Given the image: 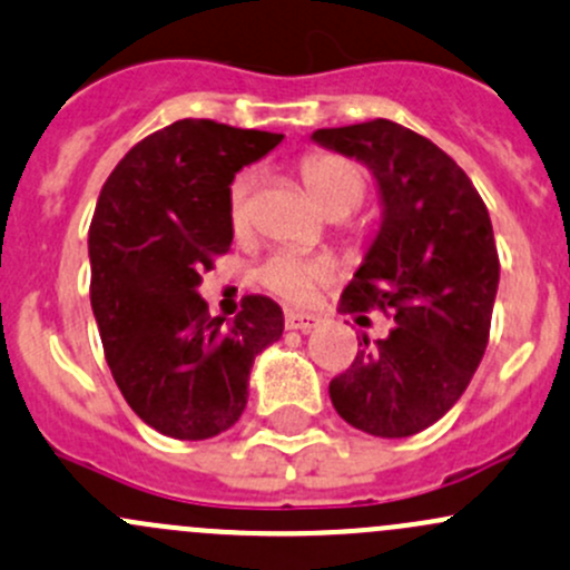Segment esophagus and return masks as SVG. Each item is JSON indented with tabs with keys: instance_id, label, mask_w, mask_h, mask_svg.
<instances>
[{
	"instance_id": "esophagus-1",
	"label": "esophagus",
	"mask_w": 570,
	"mask_h": 570,
	"mask_svg": "<svg viewBox=\"0 0 570 570\" xmlns=\"http://www.w3.org/2000/svg\"><path fill=\"white\" fill-rule=\"evenodd\" d=\"M320 316H314V314H305V311H286V327H289V331H303V333H308V331H314L316 325H320Z\"/></svg>"
}]
</instances>
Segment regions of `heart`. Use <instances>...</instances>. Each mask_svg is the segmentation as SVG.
Returning a JSON list of instances; mask_svg holds the SVG:
<instances>
[{"label":"heart","mask_w":570,"mask_h":570,"mask_svg":"<svg viewBox=\"0 0 570 570\" xmlns=\"http://www.w3.org/2000/svg\"><path fill=\"white\" fill-rule=\"evenodd\" d=\"M301 177L308 188L311 199L325 213L333 209H355L365 194V177L361 166L352 160L338 158L331 153H314L303 158ZM250 190H254V171H239L229 185V199H226V213H229V226L237 232L248 229L250 220ZM333 278V262L325 256L316 259H303L292 254L269 256L259 267V284L273 295L284 297L289 303L311 301L322 284Z\"/></svg>","instance_id":"1"}]
</instances>
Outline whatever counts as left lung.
Instances as JSON below:
<instances>
[{"label":"left lung","mask_w":570,"mask_h":570,"mask_svg":"<svg viewBox=\"0 0 570 570\" xmlns=\"http://www.w3.org/2000/svg\"><path fill=\"white\" fill-rule=\"evenodd\" d=\"M311 141L363 164L382 202L338 311L380 308L395 322L385 338L363 333L331 401L365 434L412 436L456 404L487 352L500 284L489 209L451 155L391 119L322 128Z\"/></svg>","instance_id":"left-lung-1"}]
</instances>
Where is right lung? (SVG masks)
I'll list each match as a JSON object with an SVG mask.
<instances>
[{"label": "right lung", "instance_id": "obj_1", "mask_svg": "<svg viewBox=\"0 0 570 570\" xmlns=\"http://www.w3.org/2000/svg\"><path fill=\"white\" fill-rule=\"evenodd\" d=\"M284 136L179 119L136 144L100 190L89 226V301L106 363L130 410L175 440H209L248 404L256 355L284 311L248 295L235 322L207 314L202 269L232 245V179Z\"/></svg>", "mask_w": 570, "mask_h": 570}]
</instances>
